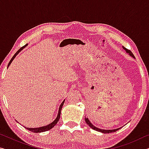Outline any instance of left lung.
<instances>
[{
  "label": "left lung",
  "instance_id": "1",
  "mask_svg": "<svg viewBox=\"0 0 149 149\" xmlns=\"http://www.w3.org/2000/svg\"><path fill=\"white\" fill-rule=\"evenodd\" d=\"M123 49L125 50V51H126V52H127V53H128V54H129L130 55V56H132L133 58H135L134 55H133V54L132 53V52L131 51V50L127 49H126V48H125L124 47H123ZM85 122H86V123H87V125H89L91 128H92L93 130H95V131H97V132H100L103 133H113V132H116V131H118V130L120 129V128H118V129H116V130H108L99 129V128H98V127H95V126L93 125L92 124V123H91V122H90V121L89 120V119H88L87 118H85Z\"/></svg>",
  "mask_w": 149,
  "mask_h": 149
}]
</instances>
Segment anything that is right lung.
Segmentation results:
<instances>
[{"instance_id": "1", "label": "right lung", "mask_w": 149, "mask_h": 149, "mask_svg": "<svg viewBox=\"0 0 149 149\" xmlns=\"http://www.w3.org/2000/svg\"><path fill=\"white\" fill-rule=\"evenodd\" d=\"M27 45V44H26V45H24V47H22V48H20V49L17 50V51L16 52V54H15L14 56H13V57L12 58V59L10 60V61L9 62V63H8V67H9V65H10V64L12 63V60H13L14 59V58L16 56V55L19 53V52L21 51V50L24 49V48H25L26 47V46ZM64 101H65V100H64V101H63L62 103H61V104H60V107H59V110H58V115H57V117H56V119H55L54 120V122H52L51 123H50V124H49V125H46V126H42V127H37V128H28V127H24L26 128V129H27V130H29V131H30V132H33V133H41V132H47V131H49V130H50V129H52V127H54V126L57 123V122H58V120H59V119H60V113H61V110H62V106L64 105Z\"/></svg>"}]
</instances>
